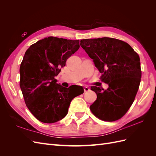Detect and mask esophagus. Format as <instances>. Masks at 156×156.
Instances as JSON below:
<instances>
[{"mask_svg":"<svg viewBox=\"0 0 156 156\" xmlns=\"http://www.w3.org/2000/svg\"><path fill=\"white\" fill-rule=\"evenodd\" d=\"M84 92H88V91L90 90V88L88 87H84Z\"/></svg>","mask_w":156,"mask_h":156,"instance_id":"esophagus-1","label":"esophagus"}]
</instances>
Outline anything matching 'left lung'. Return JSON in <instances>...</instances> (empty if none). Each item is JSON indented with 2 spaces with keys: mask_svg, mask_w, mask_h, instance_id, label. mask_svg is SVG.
I'll use <instances>...</instances> for the list:
<instances>
[{
  "mask_svg": "<svg viewBox=\"0 0 156 156\" xmlns=\"http://www.w3.org/2000/svg\"><path fill=\"white\" fill-rule=\"evenodd\" d=\"M80 45L90 57L107 90L92 87L97 100L90 107L102 120L112 122L123 116L133 103L141 79L140 58L122 40L104 37L81 40Z\"/></svg>",
  "mask_w": 156,
  "mask_h": 156,
  "instance_id": "obj_1",
  "label": "left lung"
}]
</instances>
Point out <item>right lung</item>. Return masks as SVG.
Here are the masks:
<instances>
[{"mask_svg":"<svg viewBox=\"0 0 156 156\" xmlns=\"http://www.w3.org/2000/svg\"><path fill=\"white\" fill-rule=\"evenodd\" d=\"M79 47V40L49 36L25 52L20 69V87L27 107L40 122L51 124L64 119L71 101L82 94L73 93L55 78Z\"/></svg>","mask_w":156,"mask_h":156,"instance_id":"right-lung-1","label":"right lung"}]
</instances>
